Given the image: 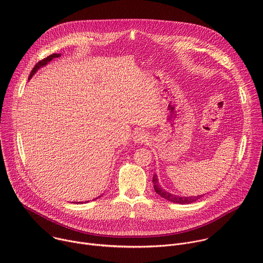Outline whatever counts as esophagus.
I'll list each match as a JSON object with an SVG mask.
<instances>
[{"instance_id": "esophagus-1", "label": "esophagus", "mask_w": 263, "mask_h": 263, "mask_svg": "<svg viewBox=\"0 0 263 263\" xmlns=\"http://www.w3.org/2000/svg\"><path fill=\"white\" fill-rule=\"evenodd\" d=\"M133 140L135 143H145L148 141V135L143 131H139L134 135Z\"/></svg>"}]
</instances>
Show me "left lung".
I'll use <instances>...</instances> for the list:
<instances>
[{"label": "left lung", "instance_id": "8db88e82", "mask_svg": "<svg viewBox=\"0 0 263 263\" xmlns=\"http://www.w3.org/2000/svg\"><path fill=\"white\" fill-rule=\"evenodd\" d=\"M153 184H154V190L155 192L162 198H164L167 201L174 202V203H178V204H191L194 203L196 201H198L202 196H198V197H179V196H175L172 195L165 191H163L161 187L158 184V180L156 175L153 176Z\"/></svg>", "mask_w": 263, "mask_h": 263}]
</instances>
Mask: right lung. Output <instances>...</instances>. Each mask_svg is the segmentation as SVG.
<instances>
[{"label":"right lung","mask_w":263,"mask_h":263,"mask_svg":"<svg viewBox=\"0 0 263 263\" xmlns=\"http://www.w3.org/2000/svg\"><path fill=\"white\" fill-rule=\"evenodd\" d=\"M60 56V54H52V55H50V56H48L47 58H45V59H43V60H41V61H39L37 62L36 64H35V66L33 67V69L31 70V72H30V76H29V79L33 76V74L36 72V70L39 69L40 67H42V66H44L45 64H47L48 62H50L52 59H54V58H58ZM80 203V202H79ZM86 203V202H85Z\"/></svg>","instance_id":"1"}]
</instances>
